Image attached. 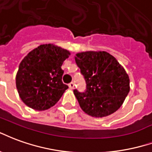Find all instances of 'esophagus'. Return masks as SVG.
<instances>
[{
  "label": "esophagus",
  "instance_id": "34e87169",
  "mask_svg": "<svg viewBox=\"0 0 152 152\" xmlns=\"http://www.w3.org/2000/svg\"><path fill=\"white\" fill-rule=\"evenodd\" d=\"M69 87L70 89H74V88H75V83H74V82H71L70 83H69Z\"/></svg>",
  "mask_w": 152,
  "mask_h": 152
}]
</instances>
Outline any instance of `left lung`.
Masks as SVG:
<instances>
[{"label":"left lung","mask_w":152,"mask_h":152,"mask_svg":"<svg viewBox=\"0 0 152 152\" xmlns=\"http://www.w3.org/2000/svg\"><path fill=\"white\" fill-rule=\"evenodd\" d=\"M75 61L86 82L85 91L74 90L81 108L95 117L117 111L129 91V76L117 59L106 52H85Z\"/></svg>","instance_id":"8db88e82"}]
</instances>
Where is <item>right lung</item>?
Here are the masks:
<instances>
[{
	"label": "right lung",
	"mask_w": 152,
	"mask_h": 152,
	"mask_svg": "<svg viewBox=\"0 0 152 152\" xmlns=\"http://www.w3.org/2000/svg\"><path fill=\"white\" fill-rule=\"evenodd\" d=\"M69 51L53 44H43L21 61L16 76L20 98L30 108L42 111L53 107L68 88L62 83L64 61Z\"/></svg>",
	"instance_id": "obj_1"
}]
</instances>
